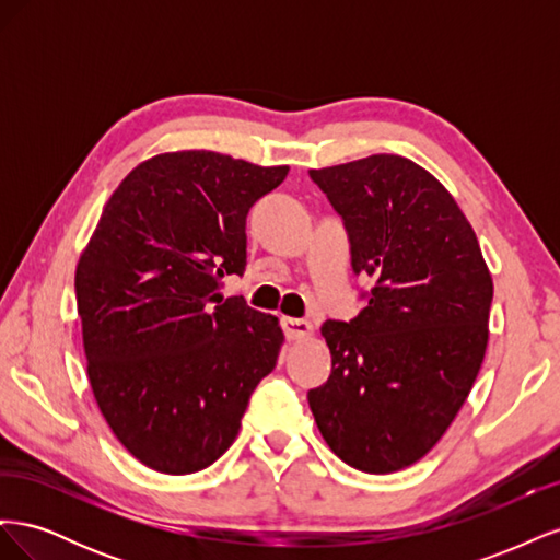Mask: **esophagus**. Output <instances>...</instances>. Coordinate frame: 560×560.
<instances>
[{
  "mask_svg": "<svg viewBox=\"0 0 560 560\" xmlns=\"http://www.w3.org/2000/svg\"><path fill=\"white\" fill-rule=\"evenodd\" d=\"M282 329L290 341H299V338L308 336L313 331V325L308 319H296V317H282Z\"/></svg>",
  "mask_w": 560,
  "mask_h": 560,
  "instance_id": "obj_1",
  "label": "esophagus"
}]
</instances>
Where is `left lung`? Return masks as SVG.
<instances>
[{
	"label": "left lung",
	"mask_w": 560,
	"mask_h": 560,
	"mask_svg": "<svg viewBox=\"0 0 560 560\" xmlns=\"http://www.w3.org/2000/svg\"><path fill=\"white\" fill-rule=\"evenodd\" d=\"M308 175L341 217L352 273L374 280L358 317L322 325L331 374L308 404L343 463L389 474L420 460L465 404L493 280L463 210L413 161L374 154Z\"/></svg>",
	"instance_id": "8db88e82"
}]
</instances>
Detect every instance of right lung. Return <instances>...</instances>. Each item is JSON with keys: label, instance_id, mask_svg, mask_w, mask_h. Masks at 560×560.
Masks as SVG:
<instances>
[{"label": "right lung", "instance_id": "obj_1", "mask_svg": "<svg viewBox=\"0 0 560 560\" xmlns=\"http://www.w3.org/2000/svg\"><path fill=\"white\" fill-rule=\"evenodd\" d=\"M287 173L217 151L154 156L118 184L81 254L74 290L93 395L151 469L210 467L276 369L278 317L219 287L245 273L247 214Z\"/></svg>", "mask_w": 560, "mask_h": 560}]
</instances>
